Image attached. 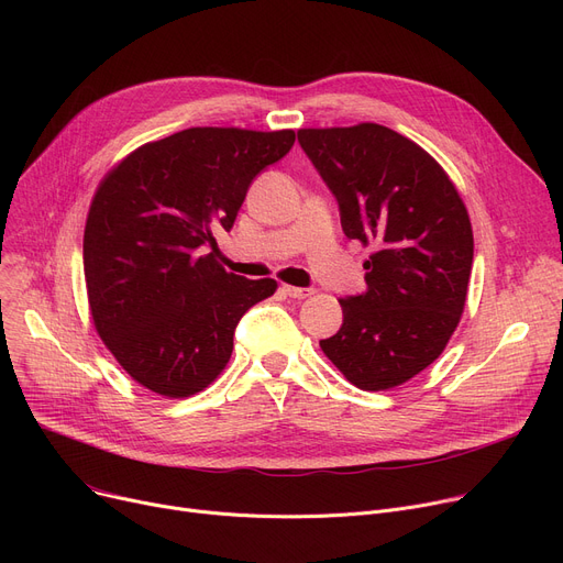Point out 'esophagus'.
I'll use <instances>...</instances> for the list:
<instances>
[{"label": "esophagus", "instance_id": "34e87169", "mask_svg": "<svg viewBox=\"0 0 563 563\" xmlns=\"http://www.w3.org/2000/svg\"><path fill=\"white\" fill-rule=\"evenodd\" d=\"M283 291L287 294L289 299H308L314 294V289H308V287H294V285H283Z\"/></svg>", "mask_w": 563, "mask_h": 563}]
</instances>
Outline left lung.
Here are the masks:
<instances>
[{"instance_id": "1", "label": "left lung", "mask_w": 563, "mask_h": 563, "mask_svg": "<svg viewBox=\"0 0 563 563\" xmlns=\"http://www.w3.org/2000/svg\"><path fill=\"white\" fill-rule=\"evenodd\" d=\"M299 143L340 202L344 234L372 246L367 291L340 299L342 327L319 346L356 388H397L461 321L475 255L465 202L445 168L390 128H306Z\"/></svg>"}]
</instances>
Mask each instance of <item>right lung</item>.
<instances>
[{
  "label": "right lung",
  "mask_w": 563,
  "mask_h": 563,
  "mask_svg": "<svg viewBox=\"0 0 563 563\" xmlns=\"http://www.w3.org/2000/svg\"><path fill=\"white\" fill-rule=\"evenodd\" d=\"M294 139V130L189 128L139 145L100 180L84 228L88 310L139 386L168 399L205 390L232 356L236 321L278 289L200 251L232 228L253 177Z\"/></svg>",
  "instance_id": "obj_1"
}]
</instances>
